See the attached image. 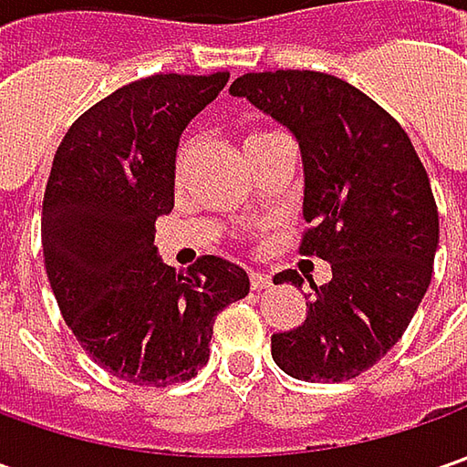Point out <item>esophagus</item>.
<instances>
[{
    "label": "esophagus",
    "mask_w": 467,
    "mask_h": 467,
    "mask_svg": "<svg viewBox=\"0 0 467 467\" xmlns=\"http://www.w3.org/2000/svg\"><path fill=\"white\" fill-rule=\"evenodd\" d=\"M249 285H252L254 291H262V288L270 285V275H267V273H260V270H249Z\"/></svg>",
    "instance_id": "1"
}]
</instances>
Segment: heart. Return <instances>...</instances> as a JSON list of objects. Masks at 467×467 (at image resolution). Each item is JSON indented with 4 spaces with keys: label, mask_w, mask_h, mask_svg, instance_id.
<instances>
[{
    "label": "heart",
    "mask_w": 467,
    "mask_h": 467,
    "mask_svg": "<svg viewBox=\"0 0 467 467\" xmlns=\"http://www.w3.org/2000/svg\"><path fill=\"white\" fill-rule=\"evenodd\" d=\"M270 137H275V132H252V135H246V140H244V148L260 145V142L270 140ZM187 155H189V145L187 142H182V145H179V150H176V155H173V171H176V173L184 169V163H187Z\"/></svg>",
    "instance_id": "1"
}]
</instances>
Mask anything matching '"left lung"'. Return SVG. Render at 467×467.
<instances>
[{
    "mask_svg": "<svg viewBox=\"0 0 467 467\" xmlns=\"http://www.w3.org/2000/svg\"><path fill=\"white\" fill-rule=\"evenodd\" d=\"M246 99L296 137L304 163L301 254L330 262L312 285L306 319L273 335V358L306 382H343L374 367L403 337L431 283L440 215L410 137L379 103L312 69L249 72ZM294 283V270L275 283Z\"/></svg>",
    "mask_w": 467,
    "mask_h": 467,
    "instance_id": "left-lung-1",
    "label": "left lung"
}]
</instances>
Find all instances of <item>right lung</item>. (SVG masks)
Returning <instances> with one entry per match:
<instances>
[{
    "label": "right lung",
    "instance_id": "obj_1",
    "mask_svg": "<svg viewBox=\"0 0 467 467\" xmlns=\"http://www.w3.org/2000/svg\"><path fill=\"white\" fill-rule=\"evenodd\" d=\"M228 82L153 75L90 106L57 148L41 215L46 275L88 356L132 385L187 382L210 358L213 322L249 294L239 265L205 254L187 270L155 249L173 210V155Z\"/></svg>",
    "mask_w": 467,
    "mask_h": 467
}]
</instances>
